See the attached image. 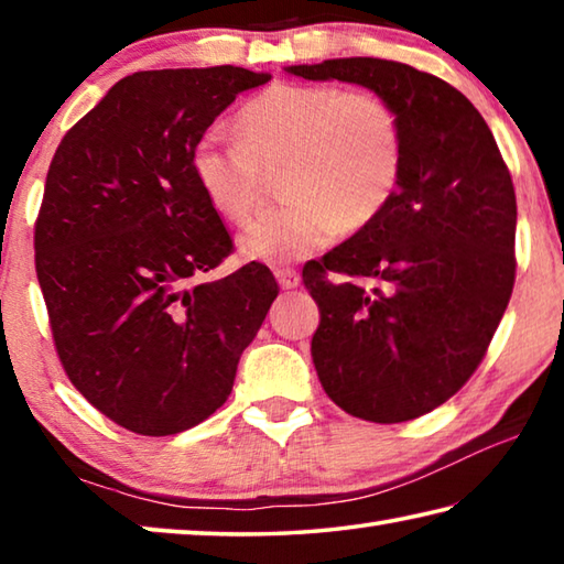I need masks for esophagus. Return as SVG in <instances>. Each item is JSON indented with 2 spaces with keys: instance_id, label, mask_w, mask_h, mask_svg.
Returning a JSON list of instances; mask_svg holds the SVG:
<instances>
[{
  "instance_id": "1",
  "label": "esophagus",
  "mask_w": 564,
  "mask_h": 564,
  "mask_svg": "<svg viewBox=\"0 0 564 564\" xmlns=\"http://www.w3.org/2000/svg\"><path fill=\"white\" fill-rule=\"evenodd\" d=\"M275 281H279L281 289H295L301 283V273L295 269H275Z\"/></svg>"
}]
</instances>
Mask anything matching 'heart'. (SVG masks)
<instances>
[{
	"label": "heart",
	"instance_id": "obj_1",
	"mask_svg": "<svg viewBox=\"0 0 564 564\" xmlns=\"http://www.w3.org/2000/svg\"><path fill=\"white\" fill-rule=\"evenodd\" d=\"M241 141L206 131L191 174L218 214L243 221L261 202L263 171L285 164L289 204L256 216L238 236L248 261L281 265L328 246L340 228L373 224L403 174V129L390 104L366 89L279 82L236 113Z\"/></svg>",
	"mask_w": 564,
	"mask_h": 564
}]
</instances>
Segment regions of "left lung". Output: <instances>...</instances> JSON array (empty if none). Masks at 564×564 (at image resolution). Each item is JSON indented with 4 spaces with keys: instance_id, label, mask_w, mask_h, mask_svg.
<instances>
[{
    "instance_id": "1",
    "label": "left lung",
    "mask_w": 564,
    "mask_h": 564,
    "mask_svg": "<svg viewBox=\"0 0 564 564\" xmlns=\"http://www.w3.org/2000/svg\"><path fill=\"white\" fill-rule=\"evenodd\" d=\"M285 72L366 87L403 129L393 202L303 269L321 311L311 340L321 386L370 423L431 413L475 373L508 308L518 226L510 171L480 111L433 74L373 56Z\"/></svg>"
}]
</instances>
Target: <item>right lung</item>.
I'll use <instances>...</instances> for the list:
<instances>
[{
	"mask_svg": "<svg viewBox=\"0 0 564 564\" xmlns=\"http://www.w3.org/2000/svg\"><path fill=\"white\" fill-rule=\"evenodd\" d=\"M269 72H137L66 131L34 228L36 279L76 390L139 435H174L231 395L279 283L263 263L202 281L231 236L191 149Z\"/></svg>",
	"mask_w": 564,
	"mask_h": 564,
	"instance_id": "right-lung-1",
	"label": "right lung"
}]
</instances>
